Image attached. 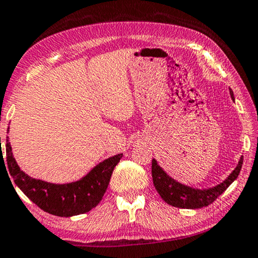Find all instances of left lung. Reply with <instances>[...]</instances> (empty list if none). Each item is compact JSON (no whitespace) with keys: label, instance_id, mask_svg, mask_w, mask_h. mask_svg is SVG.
I'll return each instance as SVG.
<instances>
[{"label":"left lung","instance_id":"1","mask_svg":"<svg viewBox=\"0 0 258 258\" xmlns=\"http://www.w3.org/2000/svg\"><path fill=\"white\" fill-rule=\"evenodd\" d=\"M230 95L234 98V94H232L231 89ZM242 164L243 156L239 160L237 167L228 176L225 181L222 182L221 184L214 186V188L203 190L190 188V186L176 182L174 178L169 177L167 172L157 164V162L155 160L151 162V175H153L154 185L157 192L168 204L176 208H182V209H200V208L209 206L227 190L228 186L237 178L239 171L242 169Z\"/></svg>","mask_w":258,"mask_h":258}]
</instances>
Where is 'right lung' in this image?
Returning a JSON list of instances; mask_svg holds the SVG:
<instances>
[{"instance_id":"add662e5","label":"right lung","mask_w":258,"mask_h":258,"mask_svg":"<svg viewBox=\"0 0 258 258\" xmlns=\"http://www.w3.org/2000/svg\"><path fill=\"white\" fill-rule=\"evenodd\" d=\"M2 155V151H1ZM123 156L118 154L116 156L107 158L97 164L89 174L80 181L67 183V184H54L41 179L31 178L21 170L13 156L9 140L6 144L7 168L15 184L22 190L28 199L36 204L45 213L61 217H70L75 215L90 211L101 202L114 168L117 165ZM3 164V155L1 158Z\"/></svg>"}]
</instances>
